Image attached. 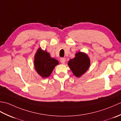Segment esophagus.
Wrapping results in <instances>:
<instances>
[{
    "label": "esophagus",
    "instance_id": "esophagus-1",
    "mask_svg": "<svg viewBox=\"0 0 121 121\" xmlns=\"http://www.w3.org/2000/svg\"><path fill=\"white\" fill-rule=\"evenodd\" d=\"M65 58H62L60 59V62L62 64H65Z\"/></svg>",
    "mask_w": 121,
    "mask_h": 121
}]
</instances>
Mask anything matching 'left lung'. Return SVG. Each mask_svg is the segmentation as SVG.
I'll list each match as a JSON object with an SVG mask.
<instances>
[{"instance_id":"obj_1","label":"left lung","mask_w":121,"mask_h":121,"mask_svg":"<svg viewBox=\"0 0 121 121\" xmlns=\"http://www.w3.org/2000/svg\"><path fill=\"white\" fill-rule=\"evenodd\" d=\"M68 64L74 75L80 78L88 70L91 60L86 53L78 52L75 53V57L69 61Z\"/></svg>"}]
</instances>
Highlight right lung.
Returning <instances> with one entry per match:
<instances>
[{"mask_svg": "<svg viewBox=\"0 0 121 121\" xmlns=\"http://www.w3.org/2000/svg\"><path fill=\"white\" fill-rule=\"evenodd\" d=\"M34 68L42 78H48L52 72L54 68L59 65V61L51 57L47 51L39 47L34 56Z\"/></svg>", "mask_w": 121, "mask_h": 121, "instance_id": "right-lung-1", "label": "right lung"}]
</instances>
